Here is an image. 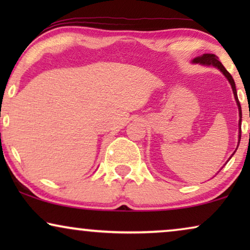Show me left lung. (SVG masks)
<instances>
[{"label": "left lung", "instance_id": "obj_1", "mask_svg": "<svg viewBox=\"0 0 250 250\" xmlns=\"http://www.w3.org/2000/svg\"><path fill=\"white\" fill-rule=\"evenodd\" d=\"M192 63H199V64H203V66H213L215 68H217V69L220 70L221 73L223 74L225 77H227V80L229 81V83H230L231 87H232V91H233V95H234L235 102H237L238 110H239V124H238L239 125V135H238V146H237V149H238L239 143H240V140H241V118H242V114H241V105H240V102H239L237 90H235V83H234L233 78H232L230 73H229V71L225 69L223 64H222L220 61H218V58L215 56V54L204 53L203 56L194 58V59L192 60ZM237 149H235V150H237ZM234 152L232 153V156L234 155ZM231 157H230V158H231Z\"/></svg>", "mask_w": 250, "mask_h": 250}]
</instances>
